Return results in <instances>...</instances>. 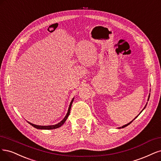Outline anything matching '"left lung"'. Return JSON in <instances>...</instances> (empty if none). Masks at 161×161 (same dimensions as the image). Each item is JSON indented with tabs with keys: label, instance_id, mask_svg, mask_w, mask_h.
<instances>
[{
	"label": "left lung",
	"instance_id": "obj_1",
	"mask_svg": "<svg viewBox=\"0 0 161 161\" xmlns=\"http://www.w3.org/2000/svg\"><path fill=\"white\" fill-rule=\"evenodd\" d=\"M149 97H150V95H149V96H148V100H149ZM147 105H146V106H145V107H144V108H146V106H147ZM144 109H143V110H144ZM137 116H136V117H137ZM135 118H134V119H135ZM132 121H133V120H132ZM130 122V123H128V124H126V125H124V126H122V128H124V127H126V126H128V125H129V124H130V123H131V122Z\"/></svg>",
	"mask_w": 161,
	"mask_h": 161
}]
</instances>
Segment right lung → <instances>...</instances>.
<instances>
[{"mask_svg":"<svg viewBox=\"0 0 161 161\" xmlns=\"http://www.w3.org/2000/svg\"><path fill=\"white\" fill-rule=\"evenodd\" d=\"M73 101H74V99L71 100L70 104H69V109H68V111H67V113L66 116H65V118L62 120L59 123L55 124V125H51V126H38V125H35V124H31L29 122V124H30L31 125L33 126V127L37 128V129H44V130H51V129H55V128H58L60 126H61L63 124H64V122H65V120H67V117H68V116L69 115V113H70V110H71V104L72 103H73Z\"/></svg>","mask_w":161,"mask_h":161,"instance_id":"1","label":"right lung"}]
</instances>
